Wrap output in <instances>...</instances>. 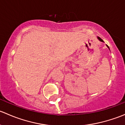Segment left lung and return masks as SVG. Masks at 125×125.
<instances>
[{
    "label": "left lung",
    "mask_w": 125,
    "mask_h": 125,
    "mask_svg": "<svg viewBox=\"0 0 125 125\" xmlns=\"http://www.w3.org/2000/svg\"><path fill=\"white\" fill-rule=\"evenodd\" d=\"M97 39H99V40H100V42H103V40H102V39L101 38H100V37H97ZM106 45V46H107V47H108V49H109V50H110V49H109V46H108V45Z\"/></svg>",
    "instance_id": "1"
}]
</instances>
